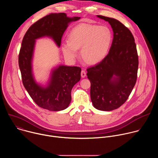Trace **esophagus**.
Segmentation results:
<instances>
[{"instance_id":"1","label":"esophagus","mask_w":158,"mask_h":158,"mask_svg":"<svg viewBox=\"0 0 158 158\" xmlns=\"http://www.w3.org/2000/svg\"><path fill=\"white\" fill-rule=\"evenodd\" d=\"M81 77L82 78H84L86 76V73H85V71L84 70H82L81 71Z\"/></svg>"}]
</instances>
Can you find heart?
Here are the masks:
<instances>
[{
	"label": "heart",
	"mask_w": 158,
	"mask_h": 158,
	"mask_svg": "<svg viewBox=\"0 0 158 158\" xmlns=\"http://www.w3.org/2000/svg\"><path fill=\"white\" fill-rule=\"evenodd\" d=\"M112 41L110 29L105 26L80 24L68 34V40L61 44L65 57L73 61L81 48V56L89 64L101 62L107 56Z\"/></svg>",
	"instance_id": "heart-1"
}]
</instances>
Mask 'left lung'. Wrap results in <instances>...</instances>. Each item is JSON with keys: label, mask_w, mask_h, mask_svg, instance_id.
<instances>
[{"label": "left lung", "mask_w": 158, "mask_h": 158, "mask_svg": "<svg viewBox=\"0 0 158 158\" xmlns=\"http://www.w3.org/2000/svg\"><path fill=\"white\" fill-rule=\"evenodd\" d=\"M113 31V40L108 54L99 63L87 69L91 82L90 94L93 106L110 111L123 105L136 84L138 56L131 31L119 20L102 15Z\"/></svg>", "instance_id": "1"}]
</instances>
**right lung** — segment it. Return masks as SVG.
I'll return each mask as SVG.
<instances>
[{
    "label": "right lung",
    "instance_id": "right-lung-1",
    "mask_svg": "<svg viewBox=\"0 0 158 158\" xmlns=\"http://www.w3.org/2000/svg\"><path fill=\"white\" fill-rule=\"evenodd\" d=\"M79 17H67L65 13L51 14L39 19L26 32L19 55L22 82L33 101L40 107L52 111L66 109L71 101V90L81 79V69L76 66L57 65L51 70L46 85L35 79L32 60L36 39L49 37L60 48L65 31Z\"/></svg>",
    "mask_w": 158,
    "mask_h": 158
}]
</instances>
